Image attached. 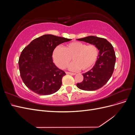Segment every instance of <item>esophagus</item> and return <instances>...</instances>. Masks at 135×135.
Instances as JSON below:
<instances>
[{
	"instance_id": "obj_1",
	"label": "esophagus",
	"mask_w": 135,
	"mask_h": 135,
	"mask_svg": "<svg viewBox=\"0 0 135 135\" xmlns=\"http://www.w3.org/2000/svg\"><path fill=\"white\" fill-rule=\"evenodd\" d=\"M66 74H70V75H75L76 74L74 73H70V72H66Z\"/></svg>"
}]
</instances>
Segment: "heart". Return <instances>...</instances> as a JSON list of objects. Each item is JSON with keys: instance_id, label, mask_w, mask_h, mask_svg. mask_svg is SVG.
I'll list each match as a JSON object with an SVG mask.
<instances>
[{"instance_id": "1", "label": "heart", "mask_w": 135, "mask_h": 135, "mask_svg": "<svg viewBox=\"0 0 135 135\" xmlns=\"http://www.w3.org/2000/svg\"><path fill=\"white\" fill-rule=\"evenodd\" d=\"M99 54V49L95 45L74 42L67 44L63 48L55 47L52 52V58L60 69L66 68L71 58L73 62L68 66L69 70L78 71L81 69L87 71L95 65Z\"/></svg>"}]
</instances>
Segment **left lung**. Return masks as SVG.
Listing matches in <instances>:
<instances>
[{
	"instance_id": "8db88e82",
	"label": "left lung",
	"mask_w": 135,
	"mask_h": 135,
	"mask_svg": "<svg viewBox=\"0 0 135 135\" xmlns=\"http://www.w3.org/2000/svg\"><path fill=\"white\" fill-rule=\"evenodd\" d=\"M96 46L99 50L95 66L83 74V80L76 86L84 91H95L103 87L111 78L115 66L116 57L112 45L108 40L95 36L78 39Z\"/></svg>"
}]
</instances>
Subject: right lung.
<instances>
[{"mask_svg": "<svg viewBox=\"0 0 135 135\" xmlns=\"http://www.w3.org/2000/svg\"><path fill=\"white\" fill-rule=\"evenodd\" d=\"M71 40L46 34L34 39L23 49L18 60L19 70L28 88L40 95L59 90L66 74L53 62L52 52L58 45Z\"/></svg>", "mask_w": 135, "mask_h": 135, "instance_id": "obj_1", "label": "right lung"}]
</instances>
